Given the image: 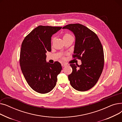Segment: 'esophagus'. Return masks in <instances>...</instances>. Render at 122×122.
<instances>
[{
	"instance_id": "obj_1",
	"label": "esophagus",
	"mask_w": 122,
	"mask_h": 122,
	"mask_svg": "<svg viewBox=\"0 0 122 122\" xmlns=\"http://www.w3.org/2000/svg\"><path fill=\"white\" fill-rule=\"evenodd\" d=\"M61 65H62V67H65L66 65V64H64V63H62Z\"/></svg>"
}]
</instances>
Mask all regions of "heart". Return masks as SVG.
<instances>
[{
    "instance_id": "1",
    "label": "heart",
    "mask_w": 122,
    "mask_h": 122,
    "mask_svg": "<svg viewBox=\"0 0 122 122\" xmlns=\"http://www.w3.org/2000/svg\"><path fill=\"white\" fill-rule=\"evenodd\" d=\"M71 38H73V39H74V37L72 36V35H71V34H69V33H65L63 35V40H64V41L69 40V39H71ZM55 39V38L54 37H52V39H51V43H53Z\"/></svg>"
}]
</instances>
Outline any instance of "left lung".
Here are the masks:
<instances>
[{
	"label": "left lung",
	"instance_id": "8db88e82",
	"mask_svg": "<svg viewBox=\"0 0 122 122\" xmlns=\"http://www.w3.org/2000/svg\"><path fill=\"white\" fill-rule=\"evenodd\" d=\"M62 29L74 33L76 41L73 57L81 61V65L70 64L73 70L68 76L70 84L76 91H88L97 84L103 71L104 58L101 43L97 34L81 24H69Z\"/></svg>",
	"mask_w": 122,
	"mask_h": 122
}]
</instances>
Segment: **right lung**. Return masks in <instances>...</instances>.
I'll use <instances>...</instances> for the list:
<instances>
[{
    "label": "right lung",
    "instance_id": "1",
    "mask_svg": "<svg viewBox=\"0 0 122 122\" xmlns=\"http://www.w3.org/2000/svg\"><path fill=\"white\" fill-rule=\"evenodd\" d=\"M62 27L39 25L25 37L20 51V65L29 86L44 94L55 86L57 76L62 70L61 64L47 63V51L50 52L51 37Z\"/></svg>",
    "mask_w": 122,
    "mask_h": 122
}]
</instances>
